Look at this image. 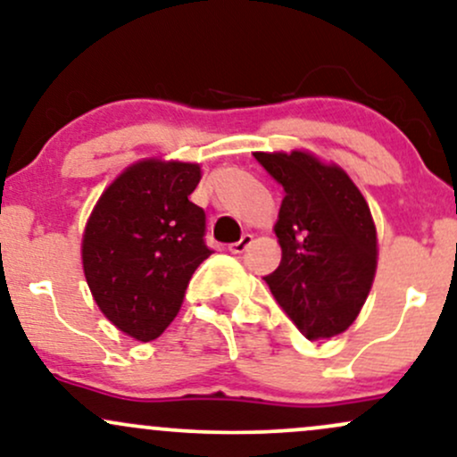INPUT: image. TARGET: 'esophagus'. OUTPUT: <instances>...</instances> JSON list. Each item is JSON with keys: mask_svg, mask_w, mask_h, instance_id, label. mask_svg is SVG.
<instances>
[{"mask_svg": "<svg viewBox=\"0 0 457 457\" xmlns=\"http://www.w3.org/2000/svg\"><path fill=\"white\" fill-rule=\"evenodd\" d=\"M251 243H253V236H251V234H245L243 238L238 240V243L229 245V251H232V253H236V255H240V253H245L246 249H249Z\"/></svg>", "mask_w": 457, "mask_h": 457, "instance_id": "34e87169", "label": "esophagus"}]
</instances>
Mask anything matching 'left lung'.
<instances>
[{
  "label": "left lung",
  "mask_w": 457,
  "mask_h": 457,
  "mask_svg": "<svg viewBox=\"0 0 457 457\" xmlns=\"http://www.w3.org/2000/svg\"><path fill=\"white\" fill-rule=\"evenodd\" d=\"M286 191L275 236L281 264L264 277L307 339L335 337L365 305L378 236L363 193L339 165L309 150L255 152Z\"/></svg>",
  "instance_id": "left-lung-1"
}]
</instances>
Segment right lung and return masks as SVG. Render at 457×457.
I'll use <instances>...</instances> for the list:
<instances>
[{
	"label": "right lung",
	"instance_id": "add662e5",
	"mask_svg": "<svg viewBox=\"0 0 457 457\" xmlns=\"http://www.w3.org/2000/svg\"><path fill=\"white\" fill-rule=\"evenodd\" d=\"M197 162L148 156L103 191L81 236L83 275L104 318L137 342L174 322L188 281L212 251L206 214L188 199Z\"/></svg>",
	"mask_w": 457,
	"mask_h": 457
}]
</instances>
